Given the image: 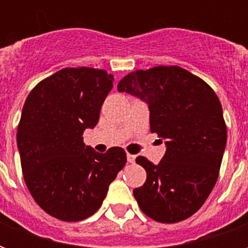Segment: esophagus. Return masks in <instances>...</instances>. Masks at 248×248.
Here are the masks:
<instances>
[{"label":"esophagus","mask_w":248,"mask_h":248,"mask_svg":"<svg viewBox=\"0 0 248 248\" xmlns=\"http://www.w3.org/2000/svg\"><path fill=\"white\" fill-rule=\"evenodd\" d=\"M135 158H137V156L133 155V154H127V162H129V163H134Z\"/></svg>","instance_id":"34e87169"}]
</instances>
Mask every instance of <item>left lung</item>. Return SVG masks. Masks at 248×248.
<instances>
[{
    "label": "left lung",
    "mask_w": 248,
    "mask_h": 248,
    "mask_svg": "<svg viewBox=\"0 0 248 248\" xmlns=\"http://www.w3.org/2000/svg\"><path fill=\"white\" fill-rule=\"evenodd\" d=\"M118 92L149 105L151 133L166 140L158 165L137 158L147 172L143 186L133 190L140 210L161 223L185 220L202 207L218 179L227 140L219 98L179 66L131 71Z\"/></svg>",
    "instance_id": "8db88e82"
}]
</instances>
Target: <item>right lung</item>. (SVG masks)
Returning <instances> with one entry per match:
<instances>
[{
    "label": "right lung",
    "instance_id": "add662e5",
    "mask_svg": "<svg viewBox=\"0 0 248 248\" xmlns=\"http://www.w3.org/2000/svg\"><path fill=\"white\" fill-rule=\"evenodd\" d=\"M114 77L92 67H66L41 81L25 101L17 147L24 179L44 211L65 222L92 217L126 165L122 147L99 154L83 143L94 129Z\"/></svg>",
    "mask_w": 248,
    "mask_h": 248
}]
</instances>
